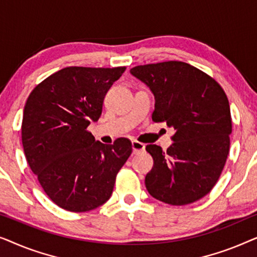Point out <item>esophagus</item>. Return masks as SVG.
<instances>
[{"mask_svg": "<svg viewBox=\"0 0 257 257\" xmlns=\"http://www.w3.org/2000/svg\"><path fill=\"white\" fill-rule=\"evenodd\" d=\"M132 150H133V153H140L143 152V151H145V145H144L143 143H139L135 140V142H132Z\"/></svg>", "mask_w": 257, "mask_h": 257, "instance_id": "obj_1", "label": "esophagus"}]
</instances>
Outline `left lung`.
Segmentation results:
<instances>
[{
    "label": "left lung",
    "mask_w": 257,
    "mask_h": 257,
    "mask_svg": "<svg viewBox=\"0 0 257 257\" xmlns=\"http://www.w3.org/2000/svg\"><path fill=\"white\" fill-rule=\"evenodd\" d=\"M154 94L152 119L175 130L166 152L147 145L153 167L145 185L154 199L182 206L208 194L229 153V101L220 84L191 64L168 61L130 70Z\"/></svg>",
    "instance_id": "left-lung-1"
}]
</instances>
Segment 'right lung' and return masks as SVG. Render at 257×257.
<instances>
[{
    "mask_svg": "<svg viewBox=\"0 0 257 257\" xmlns=\"http://www.w3.org/2000/svg\"><path fill=\"white\" fill-rule=\"evenodd\" d=\"M125 70L69 66L45 78L28 97L24 154L45 194L63 209L87 212L106 202L131 156L127 138L105 145L86 130L99 119L105 94Z\"/></svg>",
    "mask_w": 257,
    "mask_h": 257,
    "instance_id": "add662e5",
    "label": "right lung"
}]
</instances>
